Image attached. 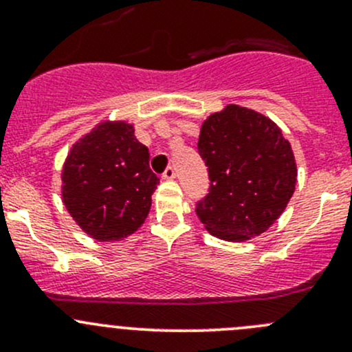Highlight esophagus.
Here are the masks:
<instances>
[{"instance_id":"1","label":"esophagus","mask_w":352,"mask_h":352,"mask_svg":"<svg viewBox=\"0 0 352 352\" xmlns=\"http://www.w3.org/2000/svg\"><path fill=\"white\" fill-rule=\"evenodd\" d=\"M175 175H177V172H175V168H173V166H168V168L163 172V179H165V180H173V179H175Z\"/></svg>"}]
</instances>
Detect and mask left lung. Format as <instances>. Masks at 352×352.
<instances>
[{"instance_id":"left-lung-1","label":"left lung","mask_w":352,"mask_h":352,"mask_svg":"<svg viewBox=\"0 0 352 352\" xmlns=\"http://www.w3.org/2000/svg\"><path fill=\"white\" fill-rule=\"evenodd\" d=\"M197 150L211 184L196 212L211 235L243 242L281 216L296 186V162L271 119L226 105L204 120Z\"/></svg>"}]
</instances>
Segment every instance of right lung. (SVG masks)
I'll return each mask as SVG.
<instances>
[{"mask_svg":"<svg viewBox=\"0 0 352 352\" xmlns=\"http://www.w3.org/2000/svg\"><path fill=\"white\" fill-rule=\"evenodd\" d=\"M61 179L71 218L98 242H116L136 232L160 184L148 148L122 120H105L81 138L67 155Z\"/></svg>","mask_w":352,"mask_h":352,"instance_id":"1","label":"right lung"}]
</instances>
